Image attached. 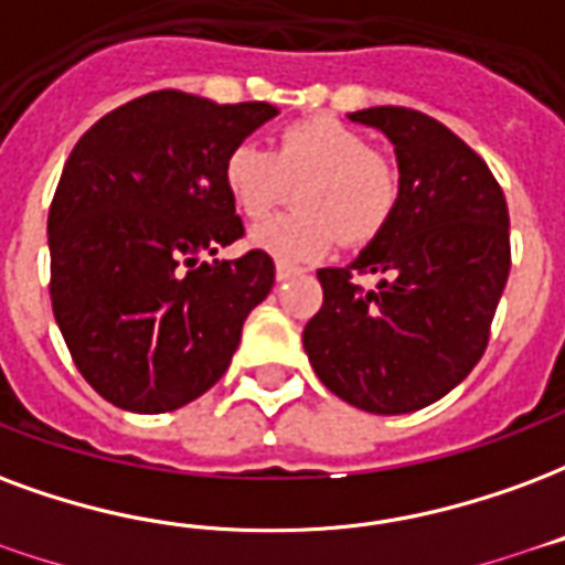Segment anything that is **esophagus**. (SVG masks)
I'll use <instances>...</instances> for the list:
<instances>
[{"mask_svg":"<svg viewBox=\"0 0 565 565\" xmlns=\"http://www.w3.org/2000/svg\"><path fill=\"white\" fill-rule=\"evenodd\" d=\"M302 266H294V263H284L278 260V266H275V278L278 281H290V278H296V275H302Z\"/></svg>","mask_w":565,"mask_h":565,"instance_id":"esophagus-1","label":"esophagus"}]
</instances>
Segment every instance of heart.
Segmentation results:
<instances>
[{
    "mask_svg": "<svg viewBox=\"0 0 565 565\" xmlns=\"http://www.w3.org/2000/svg\"><path fill=\"white\" fill-rule=\"evenodd\" d=\"M296 188L294 212L250 233L271 257L315 260L341 242L365 245L386 227L401 200L398 164L367 137L332 116L287 125L271 149L239 143L224 161V185L245 218H263Z\"/></svg>",
    "mask_w": 565,
    "mask_h": 565,
    "instance_id": "obj_1",
    "label": "heart"
}]
</instances>
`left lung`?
<instances>
[{
    "instance_id": "obj_1",
    "label": "left lung",
    "mask_w": 565,
    "mask_h": 565,
    "mask_svg": "<svg viewBox=\"0 0 565 565\" xmlns=\"http://www.w3.org/2000/svg\"><path fill=\"white\" fill-rule=\"evenodd\" d=\"M395 143L401 200L347 269H320L323 305L302 332L329 392L377 416L452 392L482 359L509 278L503 188L458 134L407 107L350 113ZM356 274H377L374 291Z\"/></svg>"
}]
</instances>
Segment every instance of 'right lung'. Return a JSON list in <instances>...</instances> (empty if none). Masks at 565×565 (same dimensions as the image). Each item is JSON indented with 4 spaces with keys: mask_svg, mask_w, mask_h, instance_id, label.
<instances>
[{
    "mask_svg": "<svg viewBox=\"0 0 565 565\" xmlns=\"http://www.w3.org/2000/svg\"><path fill=\"white\" fill-rule=\"evenodd\" d=\"M161 89L116 107L71 149L47 215L50 302L74 365L104 401L170 413L224 377L275 263L245 236L224 161L275 116Z\"/></svg>",
    "mask_w": 565,
    "mask_h": 565,
    "instance_id": "right-lung-1",
    "label": "right lung"
}]
</instances>
